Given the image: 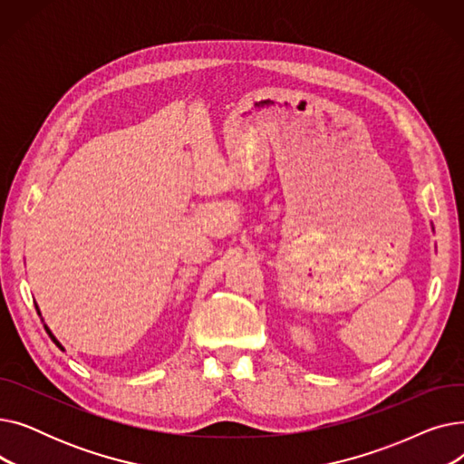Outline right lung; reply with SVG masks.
Wrapping results in <instances>:
<instances>
[{"label":"right lung","instance_id":"right-lung-1","mask_svg":"<svg viewBox=\"0 0 464 464\" xmlns=\"http://www.w3.org/2000/svg\"><path fill=\"white\" fill-rule=\"evenodd\" d=\"M35 308H37V314H39V315H41V312H39V306H37V304H35ZM41 322H43V318H41ZM44 329H46V333H48V336H51V338H53V343H54V344H56V346H58V348H60V350H63V346H62V344H60V343H58V338H56V336H54V334H53V333H51V329H48V327H46V325H44Z\"/></svg>","mask_w":464,"mask_h":464}]
</instances>
